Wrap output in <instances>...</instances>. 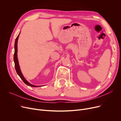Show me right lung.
Instances as JSON below:
<instances>
[{
  "label": "right lung",
  "mask_w": 121,
  "mask_h": 121,
  "mask_svg": "<svg viewBox=\"0 0 121 121\" xmlns=\"http://www.w3.org/2000/svg\"><path fill=\"white\" fill-rule=\"evenodd\" d=\"M20 32L19 33V34L18 35V36H17L16 39L15 40V52H14V62H15V69L16 71L17 72V74L19 75V77L21 78L22 80V81L24 82V83L25 84H26L27 85H29L31 87H41V86H36V85H34L31 84V83H30L29 82L24 78V77H23V75L21 72V69L20 67V65H19L18 64V59H17V40L18 39V37L19 35H20Z\"/></svg>",
  "instance_id": "obj_1"
}]
</instances>
